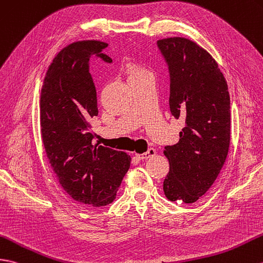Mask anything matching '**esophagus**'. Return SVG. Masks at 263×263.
<instances>
[{"mask_svg":"<svg viewBox=\"0 0 263 263\" xmlns=\"http://www.w3.org/2000/svg\"><path fill=\"white\" fill-rule=\"evenodd\" d=\"M136 156H137V158H139L140 160H145V159H148V158L156 156V150L154 148H150L148 151L144 152V154H137Z\"/></svg>","mask_w":263,"mask_h":263,"instance_id":"1","label":"esophagus"}]
</instances>
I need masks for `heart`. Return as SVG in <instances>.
Returning <instances> with one entry per match:
<instances>
[{
  "instance_id": "1",
  "label": "heart",
  "mask_w": 263,
  "mask_h": 263,
  "mask_svg": "<svg viewBox=\"0 0 263 263\" xmlns=\"http://www.w3.org/2000/svg\"><path fill=\"white\" fill-rule=\"evenodd\" d=\"M146 71H148V70L143 68V67H141L140 65H138L137 63L130 62V63H127L125 65V72H126L127 79L137 77V76L141 75V74H143V72H146Z\"/></svg>"
}]
</instances>
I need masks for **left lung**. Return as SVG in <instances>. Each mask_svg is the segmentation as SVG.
<instances>
[{
	"instance_id": "left-lung-1",
	"label": "left lung",
	"mask_w": 263,
	"mask_h": 263,
	"mask_svg": "<svg viewBox=\"0 0 263 263\" xmlns=\"http://www.w3.org/2000/svg\"><path fill=\"white\" fill-rule=\"evenodd\" d=\"M169 66V107L184 119L179 141L164 146L169 173L163 192L192 204L214 184L227 160L231 140L230 94L216 60L203 47L181 36L158 40Z\"/></svg>"
}]
</instances>
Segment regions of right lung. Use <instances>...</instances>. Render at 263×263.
<instances>
[{
    "label": "right lung",
    "instance_id": "obj_1",
    "mask_svg": "<svg viewBox=\"0 0 263 263\" xmlns=\"http://www.w3.org/2000/svg\"><path fill=\"white\" fill-rule=\"evenodd\" d=\"M107 47L100 40L76 41L63 48L46 72L40 96V127L49 163L60 186L78 204L105 206L117 197L131 157L93 144L90 121L97 117V97L89 58Z\"/></svg>",
    "mask_w": 263,
    "mask_h": 263
}]
</instances>
